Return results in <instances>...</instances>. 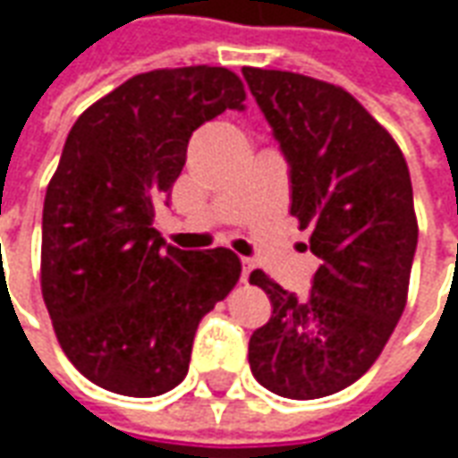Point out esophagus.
Returning <instances> with one entry per match:
<instances>
[{
    "label": "esophagus",
    "mask_w": 458,
    "mask_h": 458,
    "mask_svg": "<svg viewBox=\"0 0 458 458\" xmlns=\"http://www.w3.org/2000/svg\"><path fill=\"white\" fill-rule=\"evenodd\" d=\"M255 269V265H252V259L248 258H242V282L248 284V279H250V272Z\"/></svg>",
    "instance_id": "1"
}]
</instances>
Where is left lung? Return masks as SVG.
<instances>
[{
  "mask_svg": "<svg viewBox=\"0 0 458 458\" xmlns=\"http://www.w3.org/2000/svg\"><path fill=\"white\" fill-rule=\"evenodd\" d=\"M289 161L292 208L311 225L321 259L299 301L262 269L272 318L250 336V368L262 387L317 400L348 385L383 353L407 304L417 250L412 181L403 151L353 95L292 71L242 68Z\"/></svg>",
  "mask_w": 458,
  "mask_h": 458,
  "instance_id": "left-lung-1",
  "label": "left lung"
}]
</instances>
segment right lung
I'll list each match as a JSON object with an SVG mask.
<instances>
[{"label": "right lung", "instance_id": "obj_1", "mask_svg": "<svg viewBox=\"0 0 458 458\" xmlns=\"http://www.w3.org/2000/svg\"><path fill=\"white\" fill-rule=\"evenodd\" d=\"M228 68H159L75 120L48 181L41 294L68 360L105 390L157 397L186 377L200 318L240 279L228 248L166 245L154 228L193 130L245 107Z\"/></svg>", "mask_w": 458, "mask_h": 458}]
</instances>
